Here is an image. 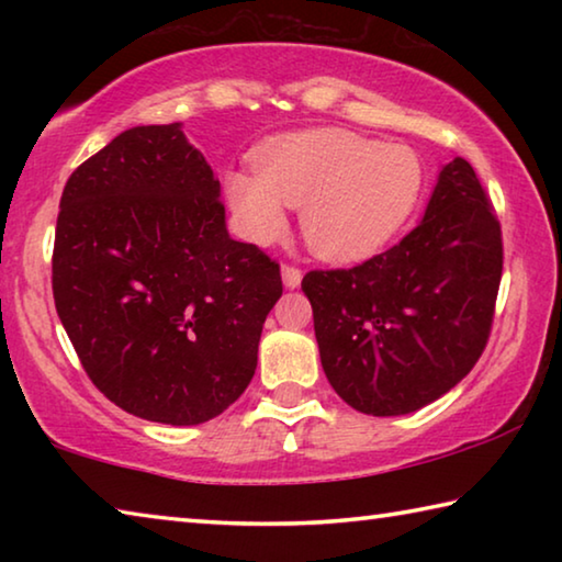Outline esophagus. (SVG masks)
Masks as SVG:
<instances>
[{
  "mask_svg": "<svg viewBox=\"0 0 562 562\" xmlns=\"http://www.w3.org/2000/svg\"><path fill=\"white\" fill-rule=\"evenodd\" d=\"M282 282H284V288H288V290L300 288L302 272L297 268H292V265H282Z\"/></svg>",
  "mask_w": 562,
  "mask_h": 562,
  "instance_id": "34e87169",
  "label": "esophagus"
}]
</instances>
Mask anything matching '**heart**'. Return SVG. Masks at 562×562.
Segmentation results:
<instances>
[{
	"label": "heart",
	"mask_w": 562,
	"mask_h": 562,
	"mask_svg": "<svg viewBox=\"0 0 562 562\" xmlns=\"http://www.w3.org/2000/svg\"><path fill=\"white\" fill-rule=\"evenodd\" d=\"M255 176L235 170L225 198L240 233L270 245L300 207L302 235L329 262H357L396 235L422 198L424 168L412 148L376 144L351 131L290 133L252 158Z\"/></svg>",
	"instance_id": "heart-1"
}]
</instances>
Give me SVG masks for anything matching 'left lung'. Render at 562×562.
<instances>
[{"mask_svg": "<svg viewBox=\"0 0 562 562\" xmlns=\"http://www.w3.org/2000/svg\"><path fill=\"white\" fill-rule=\"evenodd\" d=\"M501 270V225L469 160L453 158L402 243L351 270L304 274L331 389L372 416L451 392L486 347Z\"/></svg>", "mask_w": 562, "mask_h": 562, "instance_id": "left-lung-1", "label": "left lung"}]
</instances>
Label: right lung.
Here are the masks:
<instances>
[{"label": "right lung", "instance_id": "1", "mask_svg": "<svg viewBox=\"0 0 562 562\" xmlns=\"http://www.w3.org/2000/svg\"><path fill=\"white\" fill-rule=\"evenodd\" d=\"M59 207L54 302L99 392L170 426L223 414L255 374L282 280L227 233L221 180L183 123L119 133Z\"/></svg>", "mask_w": 562, "mask_h": 562}]
</instances>
